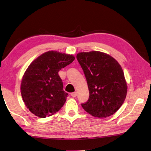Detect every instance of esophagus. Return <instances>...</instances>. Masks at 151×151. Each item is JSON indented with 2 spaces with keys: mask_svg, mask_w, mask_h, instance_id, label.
I'll use <instances>...</instances> for the list:
<instances>
[{
  "mask_svg": "<svg viewBox=\"0 0 151 151\" xmlns=\"http://www.w3.org/2000/svg\"><path fill=\"white\" fill-rule=\"evenodd\" d=\"M71 96L72 97H76L77 96V93L76 92H74V93H71Z\"/></svg>",
  "mask_w": 151,
  "mask_h": 151,
  "instance_id": "34e87169",
  "label": "esophagus"
}]
</instances>
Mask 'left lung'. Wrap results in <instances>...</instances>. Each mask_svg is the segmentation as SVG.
Returning a JSON list of instances; mask_svg holds the SVG:
<instances>
[{
	"mask_svg": "<svg viewBox=\"0 0 151 151\" xmlns=\"http://www.w3.org/2000/svg\"><path fill=\"white\" fill-rule=\"evenodd\" d=\"M76 58L88 85L89 98L82 106L97 118L113 115L124 104L127 85L120 64L111 56L100 51L81 52Z\"/></svg>",
	"mask_w": 151,
	"mask_h": 151,
	"instance_id": "8db88e82",
	"label": "left lung"
}]
</instances>
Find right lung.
Here are the masks:
<instances>
[{
  "label": "right lung",
  "instance_id": "right-lung-1",
  "mask_svg": "<svg viewBox=\"0 0 151 151\" xmlns=\"http://www.w3.org/2000/svg\"><path fill=\"white\" fill-rule=\"evenodd\" d=\"M72 55L49 51L31 63L22 76L20 92L30 112L39 118L54 114L64 106L68 93L58 75L75 60Z\"/></svg>",
  "mask_w": 151,
  "mask_h": 151
}]
</instances>
